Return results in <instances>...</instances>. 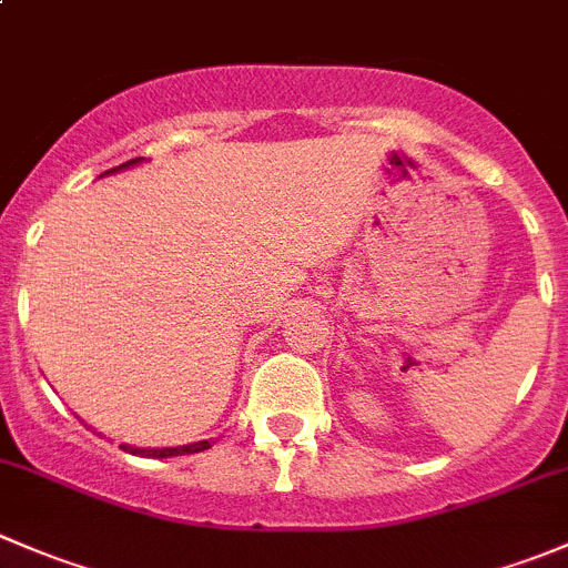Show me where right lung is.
<instances>
[{
	"label": "right lung",
	"instance_id": "right-lung-1",
	"mask_svg": "<svg viewBox=\"0 0 568 568\" xmlns=\"http://www.w3.org/2000/svg\"><path fill=\"white\" fill-rule=\"evenodd\" d=\"M142 162V159H131V162L120 164V168L114 170H106V173H118V170L123 168H131V164ZM123 450H129V454L134 456H151V459H170V456H186V454H200V450H209L211 448V439H200V443H192V445H181V448H131V445H120Z\"/></svg>",
	"mask_w": 568,
	"mask_h": 568
}]
</instances>
